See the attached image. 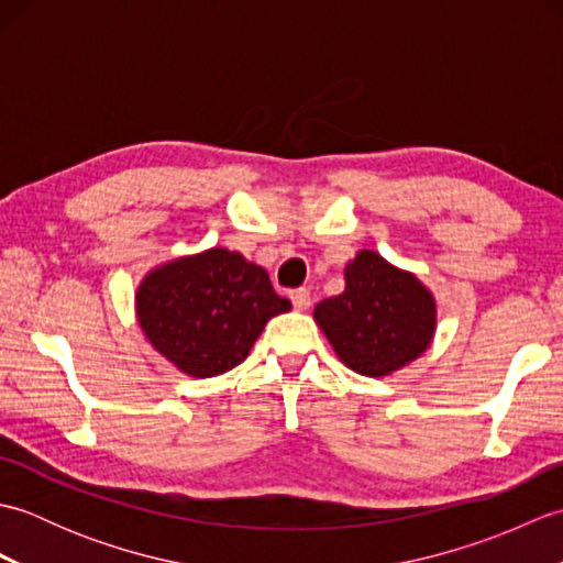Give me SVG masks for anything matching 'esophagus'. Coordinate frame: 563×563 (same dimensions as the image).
Instances as JSON below:
<instances>
[{
	"instance_id": "obj_1",
	"label": "esophagus",
	"mask_w": 563,
	"mask_h": 563,
	"mask_svg": "<svg viewBox=\"0 0 563 563\" xmlns=\"http://www.w3.org/2000/svg\"><path fill=\"white\" fill-rule=\"evenodd\" d=\"M290 300L295 305V309H300V312H305V309H309V305H312V297H309V290L307 288H297L290 292Z\"/></svg>"
}]
</instances>
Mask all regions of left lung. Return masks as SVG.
<instances>
[{"label":"left lung","instance_id":"obj_1","mask_svg":"<svg viewBox=\"0 0 563 563\" xmlns=\"http://www.w3.org/2000/svg\"><path fill=\"white\" fill-rule=\"evenodd\" d=\"M314 319L343 365L385 377L433 341L435 300L413 273L365 249L345 266V290L319 302Z\"/></svg>","mask_w":563,"mask_h":563}]
</instances>
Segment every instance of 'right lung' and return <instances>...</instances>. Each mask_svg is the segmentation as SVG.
Listing matches in <instances>:
<instances>
[{"mask_svg":"<svg viewBox=\"0 0 563 563\" xmlns=\"http://www.w3.org/2000/svg\"><path fill=\"white\" fill-rule=\"evenodd\" d=\"M135 302L147 341L190 377H214L244 363L266 321L290 309L266 271L227 249L150 271Z\"/></svg>","mask_w":563,"mask_h":563,"instance_id":"add662e5","label":"right lung"}]
</instances>
